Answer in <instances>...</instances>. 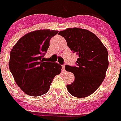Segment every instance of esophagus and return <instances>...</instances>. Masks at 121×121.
Listing matches in <instances>:
<instances>
[{
    "mask_svg": "<svg viewBox=\"0 0 121 121\" xmlns=\"http://www.w3.org/2000/svg\"><path fill=\"white\" fill-rule=\"evenodd\" d=\"M62 71H65V65H63L62 66Z\"/></svg>",
    "mask_w": 121,
    "mask_h": 121,
    "instance_id": "1",
    "label": "esophagus"
}]
</instances>
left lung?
<instances>
[{"instance_id":"8db88e82","label":"left lung","mask_w":121,"mask_h":121,"mask_svg":"<svg viewBox=\"0 0 121 121\" xmlns=\"http://www.w3.org/2000/svg\"><path fill=\"white\" fill-rule=\"evenodd\" d=\"M58 34L65 38L71 50L78 55L76 66L65 65L66 71L75 76L74 81L66 86L68 91L74 97H87L105 78L109 65L108 50L100 39L87 30L69 28Z\"/></svg>"}]
</instances>
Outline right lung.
Wrapping results in <instances>:
<instances>
[{
    "label": "right lung",
    "mask_w": 121,
    "mask_h": 121,
    "mask_svg": "<svg viewBox=\"0 0 121 121\" xmlns=\"http://www.w3.org/2000/svg\"><path fill=\"white\" fill-rule=\"evenodd\" d=\"M57 33L50 30L30 32L22 37L11 50L9 69L25 94L36 97L46 93L54 77L61 72L60 65L43 60L50 39Z\"/></svg>",
    "instance_id": "right-lung-1"
}]
</instances>
